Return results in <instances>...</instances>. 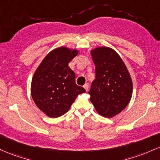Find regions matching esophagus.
Masks as SVG:
<instances>
[{"instance_id": "obj_1", "label": "esophagus", "mask_w": 160, "mask_h": 160, "mask_svg": "<svg viewBox=\"0 0 160 160\" xmlns=\"http://www.w3.org/2000/svg\"><path fill=\"white\" fill-rule=\"evenodd\" d=\"M83 87H84V88H85V91H88V88H89V86H88V84H85V85H84V86H83Z\"/></svg>"}]
</instances>
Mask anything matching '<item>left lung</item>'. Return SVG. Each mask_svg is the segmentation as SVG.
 Wrapping results in <instances>:
<instances>
[{
    "instance_id": "8db88e82",
    "label": "left lung",
    "mask_w": 160,
    "mask_h": 160,
    "mask_svg": "<svg viewBox=\"0 0 160 160\" xmlns=\"http://www.w3.org/2000/svg\"><path fill=\"white\" fill-rule=\"evenodd\" d=\"M95 79L88 94L97 112L112 118L127 107L132 95V81L125 63L114 50L98 48L91 51Z\"/></svg>"
}]
</instances>
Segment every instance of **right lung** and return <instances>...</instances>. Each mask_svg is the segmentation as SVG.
I'll use <instances>...</instances> for the list:
<instances>
[{"mask_svg":"<svg viewBox=\"0 0 160 160\" xmlns=\"http://www.w3.org/2000/svg\"><path fill=\"white\" fill-rule=\"evenodd\" d=\"M78 54L65 47L50 52L42 60L32 80L34 102L47 116L57 118L69 111L78 94L85 92L75 84L74 72L68 64Z\"/></svg>","mask_w":160,"mask_h":160,"instance_id":"obj_1","label":"right lung"}]
</instances>
